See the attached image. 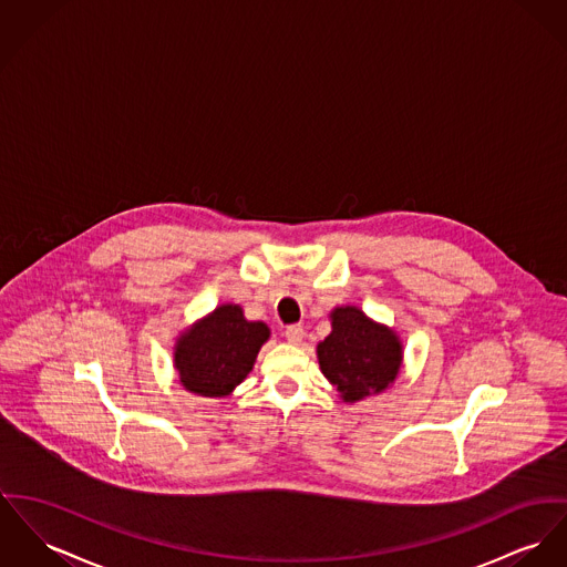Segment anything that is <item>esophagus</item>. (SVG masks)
Returning a JSON list of instances; mask_svg holds the SVG:
<instances>
[{"label":"esophagus","mask_w":567,"mask_h":567,"mask_svg":"<svg viewBox=\"0 0 567 567\" xmlns=\"http://www.w3.org/2000/svg\"><path fill=\"white\" fill-rule=\"evenodd\" d=\"M285 337H287L289 343L298 346V343H302V339H305V328H302V326H289V328L285 330Z\"/></svg>","instance_id":"obj_1"}]
</instances>
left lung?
<instances>
[{"label":"left lung","instance_id":"8db88e82","mask_svg":"<svg viewBox=\"0 0 567 567\" xmlns=\"http://www.w3.org/2000/svg\"><path fill=\"white\" fill-rule=\"evenodd\" d=\"M323 375L346 401H360L394 382L401 346L389 328L373 323L355 306L332 312V332L317 346Z\"/></svg>","mask_w":567,"mask_h":567}]
</instances>
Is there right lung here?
I'll use <instances>...</instances> for the list:
<instances>
[{"mask_svg": "<svg viewBox=\"0 0 567 567\" xmlns=\"http://www.w3.org/2000/svg\"><path fill=\"white\" fill-rule=\"evenodd\" d=\"M267 339L269 328L265 323L248 321L239 306H219L178 339V380L189 392L224 396L246 380Z\"/></svg>", "mask_w": 567, "mask_h": 567, "instance_id": "obj_1", "label": "right lung"}]
</instances>
